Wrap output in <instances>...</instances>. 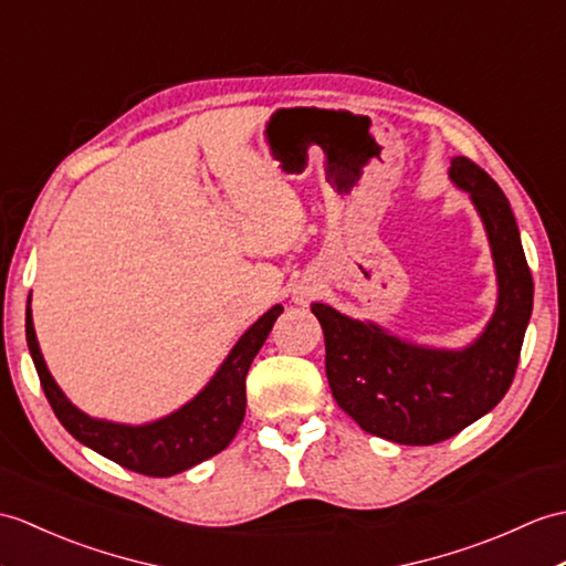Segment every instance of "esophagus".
<instances>
[{
  "instance_id": "1",
  "label": "esophagus",
  "mask_w": 566,
  "mask_h": 566,
  "mask_svg": "<svg viewBox=\"0 0 566 566\" xmlns=\"http://www.w3.org/2000/svg\"><path fill=\"white\" fill-rule=\"evenodd\" d=\"M315 296H318V284H313V282L298 284L296 292H294V301L298 306H308Z\"/></svg>"
}]
</instances>
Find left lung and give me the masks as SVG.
Returning <instances> with one entry per match:
<instances>
[{
  "label": "left lung",
  "mask_w": 566,
  "mask_h": 566,
  "mask_svg": "<svg viewBox=\"0 0 566 566\" xmlns=\"http://www.w3.org/2000/svg\"><path fill=\"white\" fill-rule=\"evenodd\" d=\"M449 174L475 202L496 265L499 304L475 343L463 352L415 347L374 323L311 306L337 405L364 431L405 446L451 439L506 396L533 311V277L506 195L468 156H455Z\"/></svg>",
  "instance_id": "obj_1"
}]
</instances>
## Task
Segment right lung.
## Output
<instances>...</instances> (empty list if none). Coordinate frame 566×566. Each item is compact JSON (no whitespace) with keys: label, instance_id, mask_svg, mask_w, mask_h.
<instances>
[{"label":"right lung","instance_id":"1","mask_svg":"<svg viewBox=\"0 0 566 566\" xmlns=\"http://www.w3.org/2000/svg\"><path fill=\"white\" fill-rule=\"evenodd\" d=\"M282 311V306H274L258 323L248 327V333L235 343L227 361L221 364V369L209 380V386L200 396L190 400L186 407H180L178 412L159 419V422L142 427L103 422V419H94L76 410L64 398V392L48 371L41 347H38L31 306L25 308V339H29L35 371L38 378H41L52 412L57 415L62 427L76 441L111 458L117 465L139 472V475L170 478L176 472L188 470L217 455L231 443L245 415L248 369H251L255 354L268 339Z\"/></svg>","mask_w":566,"mask_h":566}]
</instances>
